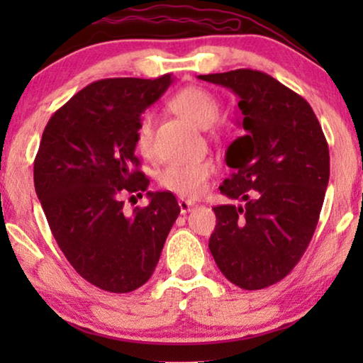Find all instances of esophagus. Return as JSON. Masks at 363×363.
Here are the masks:
<instances>
[{"mask_svg":"<svg viewBox=\"0 0 363 363\" xmlns=\"http://www.w3.org/2000/svg\"><path fill=\"white\" fill-rule=\"evenodd\" d=\"M178 206H180L182 213H190L196 205L190 200H183V198H182V200H178Z\"/></svg>","mask_w":363,"mask_h":363,"instance_id":"esophagus-1","label":"esophagus"}]
</instances>
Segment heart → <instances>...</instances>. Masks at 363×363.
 Segmentation results:
<instances>
[{"label": "heart", "mask_w": 363, "mask_h": 363, "mask_svg": "<svg viewBox=\"0 0 363 363\" xmlns=\"http://www.w3.org/2000/svg\"><path fill=\"white\" fill-rule=\"evenodd\" d=\"M170 107L178 116L198 128L211 127L220 113L216 99L198 87L183 89L172 97ZM153 123L155 116L152 111L142 113L135 130V145L142 155L152 152ZM215 173V165L210 160H198L190 163H170L158 173V183L168 191L185 198L200 196L205 190L208 178Z\"/></svg>", "instance_id": "b5f03b06"}]
</instances>
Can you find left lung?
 <instances>
[{
  "label": "left lung",
  "instance_id": "obj_1",
  "mask_svg": "<svg viewBox=\"0 0 363 363\" xmlns=\"http://www.w3.org/2000/svg\"><path fill=\"white\" fill-rule=\"evenodd\" d=\"M240 97L245 135L226 150L235 168L220 186L242 205L213 208L210 251L228 281L264 289L294 269L314 235L329 183V147L299 94L251 69L198 76Z\"/></svg>",
  "mask_w": 363,
  "mask_h": 363
}]
</instances>
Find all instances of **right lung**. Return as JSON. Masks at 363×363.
<instances>
[{"label": "right lung", "mask_w": 363, "mask_h": 363, "mask_svg": "<svg viewBox=\"0 0 363 363\" xmlns=\"http://www.w3.org/2000/svg\"><path fill=\"white\" fill-rule=\"evenodd\" d=\"M172 74L102 79L84 87L49 118L34 160V188L52 236L84 279L99 289L132 292L155 271L180 215L170 191H147L148 205L123 211L122 195L142 198L135 130Z\"/></svg>", "instance_id": "1"}]
</instances>
